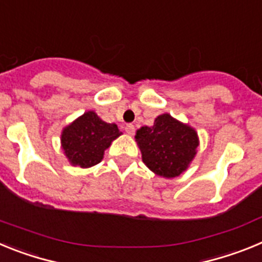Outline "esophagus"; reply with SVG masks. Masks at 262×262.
Returning <instances> with one entry per match:
<instances>
[{"instance_id":"1","label":"esophagus","mask_w":262,"mask_h":262,"mask_svg":"<svg viewBox=\"0 0 262 262\" xmlns=\"http://www.w3.org/2000/svg\"><path fill=\"white\" fill-rule=\"evenodd\" d=\"M126 133L128 134V135H134V134H135V126H134V124H127Z\"/></svg>"}]
</instances>
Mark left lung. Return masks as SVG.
I'll use <instances>...</instances> for the list:
<instances>
[{
  "instance_id": "1",
  "label": "left lung",
  "mask_w": 262,
  "mask_h": 262,
  "mask_svg": "<svg viewBox=\"0 0 262 262\" xmlns=\"http://www.w3.org/2000/svg\"><path fill=\"white\" fill-rule=\"evenodd\" d=\"M135 140L143 163L155 174L173 178L184 173L196 155L200 138L195 128L165 113L155 119L154 126L136 131Z\"/></svg>"
}]
</instances>
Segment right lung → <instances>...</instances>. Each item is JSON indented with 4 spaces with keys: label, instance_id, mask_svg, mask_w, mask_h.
I'll return each mask as SVG.
<instances>
[{
    "label": "right lung",
    "instance_id": "obj_1",
    "mask_svg": "<svg viewBox=\"0 0 262 262\" xmlns=\"http://www.w3.org/2000/svg\"><path fill=\"white\" fill-rule=\"evenodd\" d=\"M120 135L117 124L106 123L89 110L62 128L60 143L71 165L90 168L102 161L106 149Z\"/></svg>",
    "mask_w": 262,
    "mask_h": 262
}]
</instances>
